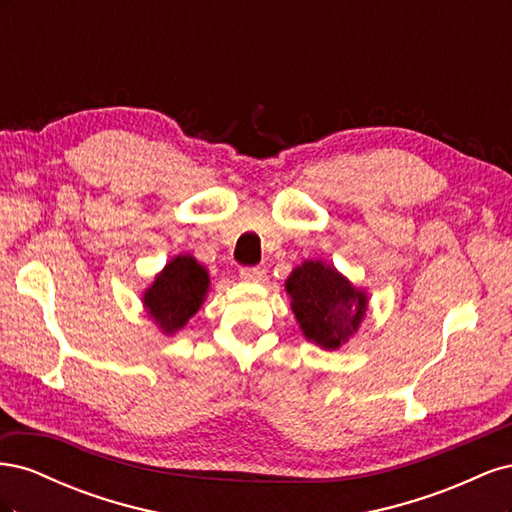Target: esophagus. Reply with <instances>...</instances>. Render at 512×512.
Segmentation results:
<instances>
[{
    "label": "esophagus",
    "mask_w": 512,
    "mask_h": 512,
    "mask_svg": "<svg viewBox=\"0 0 512 512\" xmlns=\"http://www.w3.org/2000/svg\"><path fill=\"white\" fill-rule=\"evenodd\" d=\"M239 277L243 282H265V271L258 267H245L239 271Z\"/></svg>",
    "instance_id": "obj_1"
}]
</instances>
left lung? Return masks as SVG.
I'll use <instances>...</instances> for the list:
<instances>
[{
  "mask_svg": "<svg viewBox=\"0 0 512 512\" xmlns=\"http://www.w3.org/2000/svg\"><path fill=\"white\" fill-rule=\"evenodd\" d=\"M284 288L303 337L322 350L346 346L367 316V290L354 286L331 262L303 260Z\"/></svg>",
  "mask_w": 512,
  "mask_h": 512,
  "instance_id": "8db88e82",
  "label": "left lung"
}]
</instances>
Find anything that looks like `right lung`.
Masks as SVG:
<instances>
[{"label": "right lung", "mask_w": 512, "mask_h": 512, "mask_svg": "<svg viewBox=\"0 0 512 512\" xmlns=\"http://www.w3.org/2000/svg\"><path fill=\"white\" fill-rule=\"evenodd\" d=\"M209 286L207 267L192 254H177L143 290L141 303L160 333L175 335L203 307Z\"/></svg>", "instance_id": "obj_1"}]
</instances>
